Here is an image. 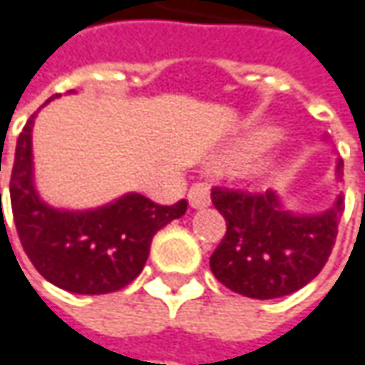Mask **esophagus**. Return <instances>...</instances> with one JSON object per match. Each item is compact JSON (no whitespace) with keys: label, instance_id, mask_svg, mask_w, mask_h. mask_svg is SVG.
Masks as SVG:
<instances>
[{"label":"esophagus","instance_id":"obj_1","mask_svg":"<svg viewBox=\"0 0 365 365\" xmlns=\"http://www.w3.org/2000/svg\"><path fill=\"white\" fill-rule=\"evenodd\" d=\"M187 200L192 208H204L210 204V190L206 183H194L187 192Z\"/></svg>","mask_w":365,"mask_h":365}]
</instances>
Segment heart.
Masks as SVG:
<instances>
[{"label":"heart","mask_w":365,"mask_h":365,"mask_svg":"<svg viewBox=\"0 0 365 365\" xmlns=\"http://www.w3.org/2000/svg\"><path fill=\"white\" fill-rule=\"evenodd\" d=\"M276 138V133H272V130H265L262 135L255 138V147H267L272 140Z\"/></svg>","instance_id":"b5f03b06"}]
</instances>
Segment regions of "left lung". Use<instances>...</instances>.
Returning a JSON list of instances; mask_svg holds the SVG:
<instances>
[{"label":"left lung","mask_w":365,"mask_h":365,"mask_svg":"<svg viewBox=\"0 0 365 365\" xmlns=\"http://www.w3.org/2000/svg\"><path fill=\"white\" fill-rule=\"evenodd\" d=\"M337 180L343 161L337 159ZM227 232L210 257L214 277L247 298L269 300L304 288L319 276L337 239L343 196L319 214L290 212L276 192L212 187Z\"/></svg>","instance_id":"left-lung-1"}]
</instances>
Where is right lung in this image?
Listing matches in <instances>:
<instances>
[{
	"instance_id": "right-lung-1",
	"label": "right lung",
	"mask_w": 365,
	"mask_h": 365,
	"mask_svg": "<svg viewBox=\"0 0 365 365\" xmlns=\"http://www.w3.org/2000/svg\"><path fill=\"white\" fill-rule=\"evenodd\" d=\"M32 126L34 114L18 136L9 180L26 255L40 276L67 292L108 294L128 286L147 263L155 232L183 216L187 202L161 206L133 192L93 210L53 208L34 187Z\"/></svg>"
}]
</instances>
